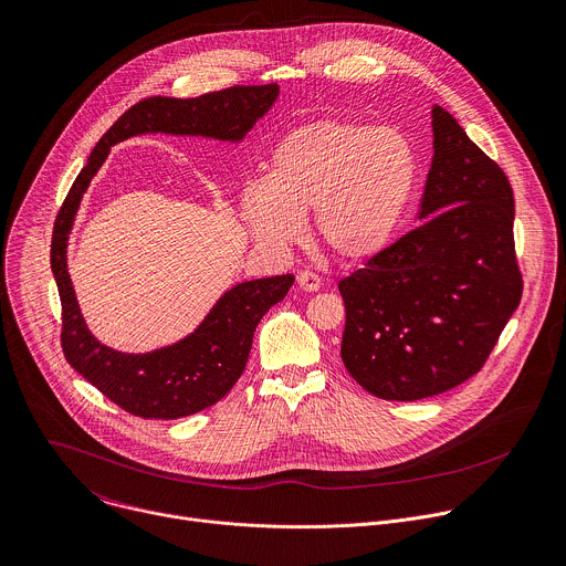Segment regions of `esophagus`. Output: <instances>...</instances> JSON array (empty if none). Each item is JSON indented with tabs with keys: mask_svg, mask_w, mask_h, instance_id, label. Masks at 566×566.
Returning <instances> with one entry per match:
<instances>
[{
	"mask_svg": "<svg viewBox=\"0 0 566 566\" xmlns=\"http://www.w3.org/2000/svg\"><path fill=\"white\" fill-rule=\"evenodd\" d=\"M297 286L302 291H319L322 282H319V275H315L313 271H300L297 275Z\"/></svg>",
	"mask_w": 566,
	"mask_h": 566,
	"instance_id": "1",
	"label": "esophagus"
}]
</instances>
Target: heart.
<instances>
[{
  "instance_id": "obj_1",
  "label": "heart",
  "mask_w": 566,
  "mask_h": 566,
  "mask_svg": "<svg viewBox=\"0 0 566 566\" xmlns=\"http://www.w3.org/2000/svg\"><path fill=\"white\" fill-rule=\"evenodd\" d=\"M418 184L411 142L391 128L322 119L291 130L273 150L269 179L242 193L258 240L291 244L313 216L319 247L342 262H366L396 238Z\"/></svg>"
}]
</instances>
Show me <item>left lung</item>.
I'll use <instances>...</instances> for the list:
<instances>
[{
    "label": "left lung",
    "instance_id": "8db88e82",
    "mask_svg": "<svg viewBox=\"0 0 566 566\" xmlns=\"http://www.w3.org/2000/svg\"><path fill=\"white\" fill-rule=\"evenodd\" d=\"M418 229L339 280L342 361L382 400L455 389L484 366L522 300L513 188L442 106Z\"/></svg>",
    "mask_w": 566,
    "mask_h": 566
}]
</instances>
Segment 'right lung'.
<instances>
[{"instance_id": "obj_1", "label": "right lung", "mask_w": 566, "mask_h": 566, "mask_svg": "<svg viewBox=\"0 0 566 566\" xmlns=\"http://www.w3.org/2000/svg\"><path fill=\"white\" fill-rule=\"evenodd\" d=\"M277 93V84H238L193 99L155 95L137 102L102 135L55 218L51 269L62 300L64 357L82 378L130 416L177 420L220 402L244 373L260 319L284 300L295 277L275 275L233 286L193 335L172 346L144 355L113 350L86 328L66 269V242L82 196L113 144L139 133L240 142L273 106Z\"/></svg>"}]
</instances>
